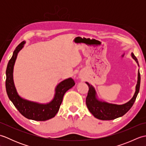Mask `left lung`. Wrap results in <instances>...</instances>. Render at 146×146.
I'll return each mask as SVG.
<instances>
[{
	"label": "left lung",
	"instance_id": "8db88e82",
	"mask_svg": "<svg viewBox=\"0 0 146 146\" xmlns=\"http://www.w3.org/2000/svg\"><path fill=\"white\" fill-rule=\"evenodd\" d=\"M131 54L132 57L134 59L135 61L139 64L137 59L135 56L134 53L132 52ZM140 83L141 75L139 70L137 83V85H136L135 92L134 97H132L131 100L125 104L115 105L98 101L96 98V93L94 88L91 85H90L88 82H86V84L88 85L89 88L88 95L86 98V106H87L89 111L94 115V117L98 119L103 120H110L122 117L131 109L133 104H134L139 92Z\"/></svg>",
	"mask_w": 146,
	"mask_h": 146
}]
</instances>
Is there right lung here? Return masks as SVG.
<instances>
[{
	"label": "right lung",
	"instance_id": "add662e5",
	"mask_svg": "<svg viewBox=\"0 0 146 146\" xmlns=\"http://www.w3.org/2000/svg\"><path fill=\"white\" fill-rule=\"evenodd\" d=\"M25 42L19 44L9 60L6 70L5 88L9 99L15 108L24 117L28 119L37 121H44L54 117L60 109L65 93L75 85L72 78H68L61 82L56 88V94L53 100L47 104H39L24 100L18 95L13 82V68L17 53L23 48Z\"/></svg>",
	"mask_w": 146,
	"mask_h": 146
}]
</instances>
